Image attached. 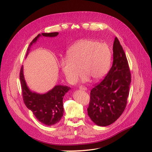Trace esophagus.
I'll return each instance as SVG.
<instances>
[{"instance_id":"obj_1","label":"esophagus","mask_w":152,"mask_h":152,"mask_svg":"<svg viewBox=\"0 0 152 152\" xmlns=\"http://www.w3.org/2000/svg\"><path fill=\"white\" fill-rule=\"evenodd\" d=\"M79 88H80V89H82V90H87V88H86V87L83 86H80L79 87Z\"/></svg>"}]
</instances>
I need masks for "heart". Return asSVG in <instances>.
<instances>
[{
  "label": "heart",
  "mask_w": 152,
  "mask_h": 152,
  "mask_svg": "<svg viewBox=\"0 0 152 152\" xmlns=\"http://www.w3.org/2000/svg\"><path fill=\"white\" fill-rule=\"evenodd\" d=\"M67 58L61 60V67L69 82L76 81L80 70L83 73L84 80L91 78L96 81L108 72L112 61V50L106 43L95 40H81L68 50Z\"/></svg>",
  "instance_id": "heart-1"
}]
</instances>
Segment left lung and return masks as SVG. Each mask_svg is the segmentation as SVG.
<instances>
[{
  "label": "left lung",
  "mask_w": 152,
  "mask_h": 152,
  "mask_svg": "<svg viewBox=\"0 0 152 152\" xmlns=\"http://www.w3.org/2000/svg\"><path fill=\"white\" fill-rule=\"evenodd\" d=\"M113 57L107 75L91 90L88 108L91 120L104 127L113 124L124 112L131 82L127 57L117 37L113 44Z\"/></svg>",
  "instance_id": "left-lung-1"
}]
</instances>
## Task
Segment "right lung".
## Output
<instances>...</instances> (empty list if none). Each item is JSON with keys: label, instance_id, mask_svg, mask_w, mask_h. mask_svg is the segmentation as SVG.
<instances>
[{"label": "right lung", "instance_id": "right-lung-1", "mask_svg": "<svg viewBox=\"0 0 152 152\" xmlns=\"http://www.w3.org/2000/svg\"><path fill=\"white\" fill-rule=\"evenodd\" d=\"M59 33H42L44 37H53ZM41 34H38L29 44L27 55L31 46L36 42ZM26 55V56H27ZM19 78L21 81L23 100L28 109L32 111L38 121L48 126L53 125L59 122L63 115L64 109L63 99L64 94L70 89V87L58 85L45 94H37L31 91L27 88L23 73V66L20 69Z\"/></svg>", "mask_w": 152, "mask_h": 152}]
</instances>
